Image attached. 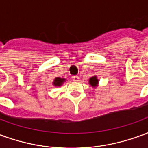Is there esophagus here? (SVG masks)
I'll list each match as a JSON object with an SVG mask.
<instances>
[{
    "instance_id": "1",
    "label": "esophagus",
    "mask_w": 148,
    "mask_h": 148,
    "mask_svg": "<svg viewBox=\"0 0 148 148\" xmlns=\"http://www.w3.org/2000/svg\"><path fill=\"white\" fill-rule=\"evenodd\" d=\"M73 80H74V82H79V77L77 76V75H76V76H74V77H73Z\"/></svg>"
}]
</instances>
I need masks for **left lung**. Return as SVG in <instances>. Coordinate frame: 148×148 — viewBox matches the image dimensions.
Masks as SVG:
<instances>
[{
  "mask_svg": "<svg viewBox=\"0 0 148 148\" xmlns=\"http://www.w3.org/2000/svg\"><path fill=\"white\" fill-rule=\"evenodd\" d=\"M89 84H90L91 86L93 87V88H97V87H98V84H99V79L97 78L96 75H94L93 77H91L89 79Z\"/></svg>",
  "mask_w": 148,
  "mask_h": 148,
  "instance_id": "left-lung-1",
  "label": "left lung"
}]
</instances>
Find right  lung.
Listing matches in <instances>:
<instances>
[{
  "label": "right lung",
  "instance_id": "add662e5",
  "mask_svg": "<svg viewBox=\"0 0 148 148\" xmlns=\"http://www.w3.org/2000/svg\"><path fill=\"white\" fill-rule=\"evenodd\" d=\"M66 78H62V77H55L54 81H53V86L55 87H59V86H62V85H63L65 82H66Z\"/></svg>",
  "mask_w": 148,
  "mask_h": 148
}]
</instances>
